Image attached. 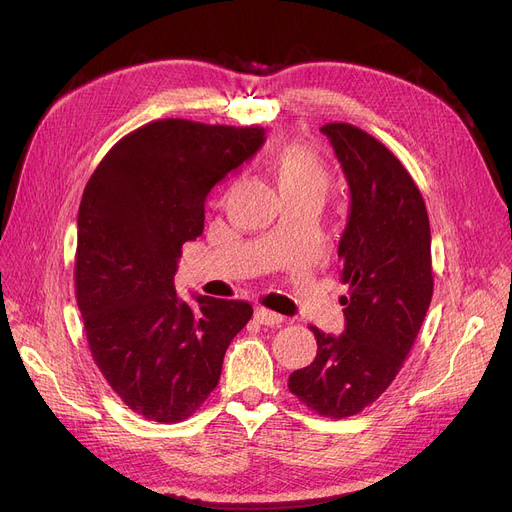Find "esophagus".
<instances>
[{"label":"esophagus","instance_id":"1","mask_svg":"<svg viewBox=\"0 0 512 512\" xmlns=\"http://www.w3.org/2000/svg\"><path fill=\"white\" fill-rule=\"evenodd\" d=\"M255 319L259 321L261 326H280L282 321H284L282 315H278V313H274L270 309H265V307H257L255 309Z\"/></svg>","mask_w":512,"mask_h":512}]
</instances>
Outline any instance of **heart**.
<instances>
[{"mask_svg": "<svg viewBox=\"0 0 512 512\" xmlns=\"http://www.w3.org/2000/svg\"><path fill=\"white\" fill-rule=\"evenodd\" d=\"M272 172L284 199L315 195L324 199L332 182L326 159L301 143H286L272 157Z\"/></svg>", "mask_w": 512, "mask_h": 512, "instance_id": "1", "label": "heart"}]
</instances>
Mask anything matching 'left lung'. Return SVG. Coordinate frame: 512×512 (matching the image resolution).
<instances>
[{"instance_id": "1", "label": "left lung", "mask_w": 512, "mask_h": 512, "mask_svg": "<svg viewBox=\"0 0 512 512\" xmlns=\"http://www.w3.org/2000/svg\"><path fill=\"white\" fill-rule=\"evenodd\" d=\"M351 188L338 245L346 328L319 332L311 365L290 373L288 390L321 417L361 413L394 382L417 340L434 294L432 232L425 201L400 159L369 132L321 126Z\"/></svg>"}]
</instances>
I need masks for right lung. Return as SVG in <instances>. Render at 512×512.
Returning a JSON list of instances; mask_svg holds the SVG:
<instances>
[{"label":"right lung","mask_w":512,"mask_h":512,"mask_svg":"<svg viewBox=\"0 0 512 512\" xmlns=\"http://www.w3.org/2000/svg\"><path fill=\"white\" fill-rule=\"evenodd\" d=\"M263 145L261 126L149 122L99 161L78 207L76 303L105 382L137 415L178 423L220 382L253 307L176 297L182 245L203 232L205 197Z\"/></svg>","instance_id":"1"}]
</instances>
